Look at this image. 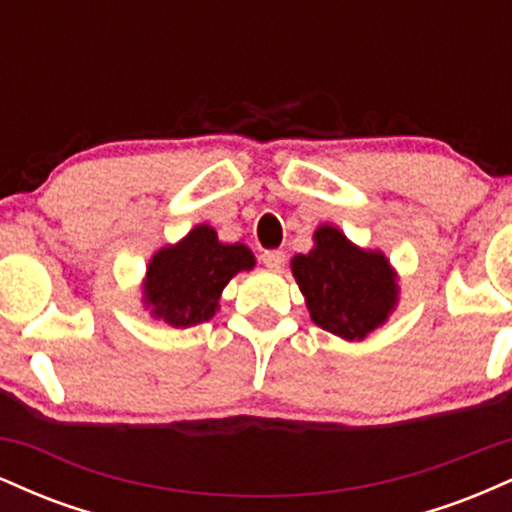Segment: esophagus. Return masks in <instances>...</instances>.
<instances>
[{
  "mask_svg": "<svg viewBox=\"0 0 512 512\" xmlns=\"http://www.w3.org/2000/svg\"><path fill=\"white\" fill-rule=\"evenodd\" d=\"M262 262H264V267H269V269H281L286 262V255L281 250H264Z\"/></svg>",
  "mask_w": 512,
  "mask_h": 512,
  "instance_id": "obj_1",
  "label": "esophagus"
}]
</instances>
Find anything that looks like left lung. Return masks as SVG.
Masks as SVG:
<instances>
[{"instance_id": "obj_1", "label": "left lung", "mask_w": 512, "mask_h": 512, "mask_svg": "<svg viewBox=\"0 0 512 512\" xmlns=\"http://www.w3.org/2000/svg\"><path fill=\"white\" fill-rule=\"evenodd\" d=\"M310 317L322 330L363 339L380 327L397 303V284L380 252L351 245L342 231L322 226L315 248L291 262Z\"/></svg>"}]
</instances>
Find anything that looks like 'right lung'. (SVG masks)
<instances>
[{
  "label": "right lung",
  "mask_w": 512,
  "mask_h": 512,
  "mask_svg": "<svg viewBox=\"0 0 512 512\" xmlns=\"http://www.w3.org/2000/svg\"><path fill=\"white\" fill-rule=\"evenodd\" d=\"M252 264L255 257L245 245H223L214 228L197 226L178 245L154 255L146 269V305L170 327L207 322L228 281Z\"/></svg>",
  "instance_id": "add662e5"
}]
</instances>
